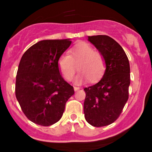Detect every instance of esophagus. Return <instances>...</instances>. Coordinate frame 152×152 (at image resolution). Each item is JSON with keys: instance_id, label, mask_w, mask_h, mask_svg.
<instances>
[{"instance_id": "obj_1", "label": "esophagus", "mask_w": 152, "mask_h": 152, "mask_svg": "<svg viewBox=\"0 0 152 152\" xmlns=\"http://www.w3.org/2000/svg\"><path fill=\"white\" fill-rule=\"evenodd\" d=\"M73 88H74L75 91H78V90H79V89H80V87H73Z\"/></svg>"}]
</instances>
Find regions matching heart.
I'll return each mask as SVG.
<instances>
[{
	"instance_id": "obj_1",
	"label": "heart",
	"mask_w": 152,
	"mask_h": 152,
	"mask_svg": "<svg viewBox=\"0 0 152 152\" xmlns=\"http://www.w3.org/2000/svg\"><path fill=\"white\" fill-rule=\"evenodd\" d=\"M64 53L58 60V67L65 79L71 81L76 71V65L79 62L80 73L75 79V83L80 85L89 79L94 82L102 77L106 70V62L103 55L93 51V48L86 42H80Z\"/></svg>"
}]
</instances>
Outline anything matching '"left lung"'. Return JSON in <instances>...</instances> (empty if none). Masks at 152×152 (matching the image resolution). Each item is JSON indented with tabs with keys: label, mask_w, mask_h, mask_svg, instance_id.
Here are the masks:
<instances>
[{
	"label": "left lung",
	"mask_w": 152,
	"mask_h": 152,
	"mask_svg": "<svg viewBox=\"0 0 152 152\" xmlns=\"http://www.w3.org/2000/svg\"><path fill=\"white\" fill-rule=\"evenodd\" d=\"M87 39L103 55L106 70L98 83L84 89V113L90 125L104 126L119 117L129 99V62L123 48L110 37L88 36Z\"/></svg>",
	"instance_id": "8db88e82"
}]
</instances>
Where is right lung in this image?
<instances>
[{
  "instance_id": "add662e5",
  "label": "right lung",
  "mask_w": 152,
  "mask_h": 152,
  "mask_svg": "<svg viewBox=\"0 0 152 152\" xmlns=\"http://www.w3.org/2000/svg\"><path fill=\"white\" fill-rule=\"evenodd\" d=\"M70 39H45L31 46L18 66L15 95L23 112L33 123L48 126L60 120L73 86L61 76L58 60Z\"/></svg>"
}]
</instances>
